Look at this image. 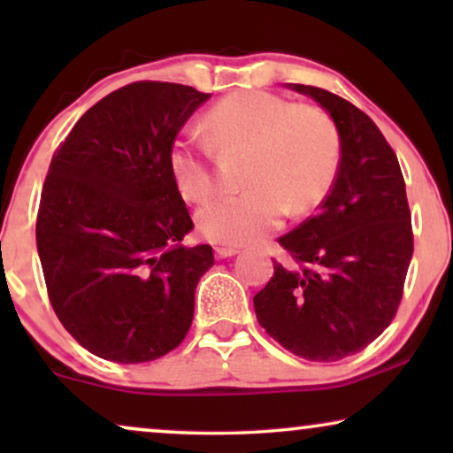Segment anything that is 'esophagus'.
<instances>
[{"label":"esophagus","instance_id":"obj_1","mask_svg":"<svg viewBox=\"0 0 453 453\" xmlns=\"http://www.w3.org/2000/svg\"><path fill=\"white\" fill-rule=\"evenodd\" d=\"M214 253H216V257H233V256H237L239 253V247H233V245H216L214 247Z\"/></svg>","mask_w":453,"mask_h":453}]
</instances>
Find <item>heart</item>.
<instances>
[{
  "label": "heart",
  "mask_w": 453,
  "mask_h": 453,
  "mask_svg": "<svg viewBox=\"0 0 453 453\" xmlns=\"http://www.w3.org/2000/svg\"><path fill=\"white\" fill-rule=\"evenodd\" d=\"M216 146L245 148L239 194L216 196L197 210V228L208 241L250 245L282 225L284 214H303L330 191L340 165V132L332 115L315 104H295L265 90L228 95L206 115ZM179 194L203 200L214 185L203 144L179 140L169 152Z\"/></svg>",
  "instance_id": "b5f03b06"
}]
</instances>
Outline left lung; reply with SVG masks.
<instances>
[{
  "label": "left lung",
  "instance_id": "left-lung-1",
  "mask_svg": "<svg viewBox=\"0 0 453 453\" xmlns=\"http://www.w3.org/2000/svg\"><path fill=\"white\" fill-rule=\"evenodd\" d=\"M336 121L342 150L330 194L278 243L288 264L253 296L259 326L307 361H340L392 324L414 239L406 183L380 127L346 98L288 84Z\"/></svg>",
  "mask_w": 453,
  "mask_h": 453
}]
</instances>
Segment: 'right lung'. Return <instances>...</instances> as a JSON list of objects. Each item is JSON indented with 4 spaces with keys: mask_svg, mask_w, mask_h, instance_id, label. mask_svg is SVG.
Returning a JSON list of instances; mask_svg holds the SVG:
<instances>
[{
    "mask_svg": "<svg viewBox=\"0 0 453 453\" xmlns=\"http://www.w3.org/2000/svg\"><path fill=\"white\" fill-rule=\"evenodd\" d=\"M210 95L142 80L101 98L55 150L36 214L53 311L78 344L113 363L165 357L188 336L210 245L191 228L169 152Z\"/></svg>",
    "mask_w": 453,
    "mask_h": 453,
    "instance_id": "obj_1",
    "label": "right lung"
}]
</instances>
